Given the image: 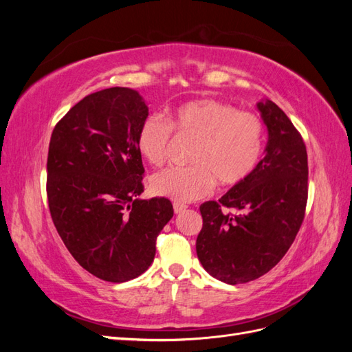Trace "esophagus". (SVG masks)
Returning a JSON list of instances; mask_svg holds the SVG:
<instances>
[{"mask_svg":"<svg viewBox=\"0 0 352 352\" xmlns=\"http://www.w3.org/2000/svg\"><path fill=\"white\" fill-rule=\"evenodd\" d=\"M186 208H188L186 206H184V204H179V202H175V204H173V210H175L176 214H180V212L185 211Z\"/></svg>","mask_w":352,"mask_h":352,"instance_id":"obj_1","label":"esophagus"}]
</instances>
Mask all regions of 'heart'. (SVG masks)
Wrapping results in <instances>:
<instances>
[{
    "label": "heart",
    "mask_w": 352,
    "mask_h": 352,
    "mask_svg": "<svg viewBox=\"0 0 352 352\" xmlns=\"http://www.w3.org/2000/svg\"><path fill=\"white\" fill-rule=\"evenodd\" d=\"M173 131L192 136L190 166H170L151 176L154 194L176 202H190L212 192L216 182L235 186L257 167L263 153L264 123L251 111L202 98L177 105L168 117L150 114L136 135L141 155L153 166L164 163L173 142Z\"/></svg>",
    "instance_id": "heart-1"
}]
</instances>
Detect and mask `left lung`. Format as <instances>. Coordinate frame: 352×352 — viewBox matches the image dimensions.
<instances>
[{"label": "left lung", "instance_id": "obj_1", "mask_svg": "<svg viewBox=\"0 0 352 352\" xmlns=\"http://www.w3.org/2000/svg\"><path fill=\"white\" fill-rule=\"evenodd\" d=\"M267 126L265 155L243 182L201 204L197 255L212 278L247 283L270 272L291 248L308 198L307 148L283 110L258 102Z\"/></svg>", "mask_w": 352, "mask_h": 352}]
</instances>
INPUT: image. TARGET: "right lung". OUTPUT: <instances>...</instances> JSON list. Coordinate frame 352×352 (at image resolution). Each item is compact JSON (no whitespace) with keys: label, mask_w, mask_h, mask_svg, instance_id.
<instances>
[{"label":"right lung","mask_w":352,"mask_h":352,"mask_svg":"<svg viewBox=\"0 0 352 352\" xmlns=\"http://www.w3.org/2000/svg\"><path fill=\"white\" fill-rule=\"evenodd\" d=\"M145 117L136 91L109 88L73 105L51 135V219L73 258L105 282L131 280L150 267L158 233L173 217L170 199H138L145 168L136 135Z\"/></svg>","instance_id":"right-lung-1"}]
</instances>
